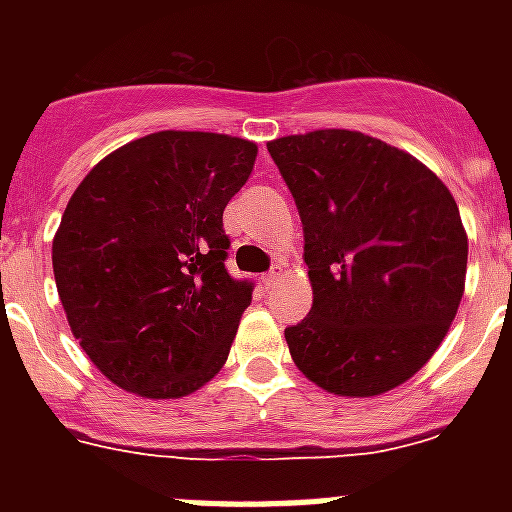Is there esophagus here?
I'll use <instances>...</instances> for the list:
<instances>
[{
	"label": "esophagus",
	"instance_id": "34e87169",
	"mask_svg": "<svg viewBox=\"0 0 512 512\" xmlns=\"http://www.w3.org/2000/svg\"><path fill=\"white\" fill-rule=\"evenodd\" d=\"M277 277H279V271L271 269L269 274H264V277H261V282H264V287L269 289V287H274V282H277Z\"/></svg>",
	"mask_w": 512,
	"mask_h": 512
}]
</instances>
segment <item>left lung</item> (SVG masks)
Listing matches in <instances>:
<instances>
[{
    "label": "left lung",
    "instance_id": "1",
    "mask_svg": "<svg viewBox=\"0 0 512 512\" xmlns=\"http://www.w3.org/2000/svg\"><path fill=\"white\" fill-rule=\"evenodd\" d=\"M305 230L312 307L284 330L310 382L374 397L436 354L467 277V230L446 184L359 130L266 143Z\"/></svg>",
    "mask_w": 512,
    "mask_h": 512
}]
</instances>
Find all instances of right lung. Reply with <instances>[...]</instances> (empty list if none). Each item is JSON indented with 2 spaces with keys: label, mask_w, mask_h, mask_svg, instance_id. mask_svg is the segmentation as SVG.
Listing matches in <instances>:
<instances>
[{
  "label": "right lung",
  "mask_w": 512,
  "mask_h": 512,
  "mask_svg": "<svg viewBox=\"0 0 512 512\" xmlns=\"http://www.w3.org/2000/svg\"><path fill=\"white\" fill-rule=\"evenodd\" d=\"M256 143L161 130L102 158L71 194L53 274L71 333L112 384L151 400L210 382L251 305L225 269L223 210Z\"/></svg>",
  "instance_id": "add662e5"
}]
</instances>
